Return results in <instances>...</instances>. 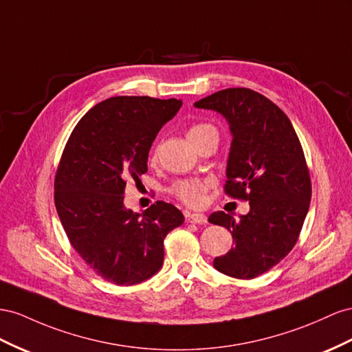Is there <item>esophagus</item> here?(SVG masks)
<instances>
[{"instance_id":"esophagus-1","label":"esophagus","mask_w":352,"mask_h":352,"mask_svg":"<svg viewBox=\"0 0 352 352\" xmlns=\"http://www.w3.org/2000/svg\"><path fill=\"white\" fill-rule=\"evenodd\" d=\"M186 221L192 223H206L207 216L203 213H186Z\"/></svg>"}]
</instances>
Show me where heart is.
Instances as JSON below:
<instances>
[{"label":"heart","mask_w":352,"mask_h":352,"mask_svg":"<svg viewBox=\"0 0 352 352\" xmlns=\"http://www.w3.org/2000/svg\"><path fill=\"white\" fill-rule=\"evenodd\" d=\"M214 130L210 124H195L188 130V139L197 138L203 135L206 131ZM208 186H210V180H201V179H185L180 180L173 186V194L182 199V201L191 207H198L204 203L206 192Z\"/></svg>","instance_id":"b5f03b06"}]
</instances>
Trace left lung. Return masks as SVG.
<instances>
[{
  "instance_id": "obj_1",
  "label": "left lung",
  "mask_w": 352,
  "mask_h": 352,
  "mask_svg": "<svg viewBox=\"0 0 352 352\" xmlns=\"http://www.w3.org/2000/svg\"><path fill=\"white\" fill-rule=\"evenodd\" d=\"M194 107L226 120L232 142L225 191L250 204L249 213L236 221L225 212L208 216L235 241L213 267L234 278H254L286 258L307 217L311 179L300 142L286 113L250 89L216 91Z\"/></svg>"
}]
</instances>
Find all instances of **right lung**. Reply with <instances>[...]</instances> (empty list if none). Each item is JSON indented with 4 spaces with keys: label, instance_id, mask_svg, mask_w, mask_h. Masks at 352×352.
Masks as SVG:
<instances>
[{
    "label": "right lung",
    "instance_id": "right-lung-1",
    "mask_svg": "<svg viewBox=\"0 0 352 352\" xmlns=\"http://www.w3.org/2000/svg\"><path fill=\"white\" fill-rule=\"evenodd\" d=\"M177 99L109 98L93 107L71 133L54 179V204L82 261L103 280L133 286L163 267L164 239L184 223L173 204L157 201L144 213L124 206L129 180L148 172V154Z\"/></svg>",
    "mask_w": 352,
    "mask_h": 352
}]
</instances>
